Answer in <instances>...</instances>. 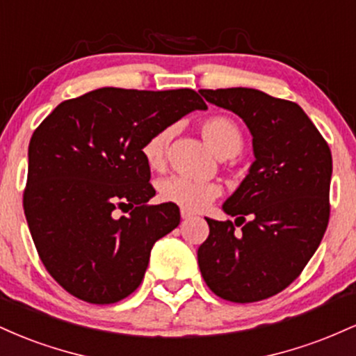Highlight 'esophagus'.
<instances>
[{"label": "esophagus", "instance_id": "34e87169", "mask_svg": "<svg viewBox=\"0 0 356 356\" xmlns=\"http://www.w3.org/2000/svg\"><path fill=\"white\" fill-rule=\"evenodd\" d=\"M181 216H182V219H191L194 214H192V212H189V211L182 209V211H181Z\"/></svg>", "mask_w": 356, "mask_h": 356}]
</instances>
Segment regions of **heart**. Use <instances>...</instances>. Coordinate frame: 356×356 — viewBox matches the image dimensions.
<instances>
[{
	"label": "heart",
	"instance_id": "1",
	"mask_svg": "<svg viewBox=\"0 0 356 356\" xmlns=\"http://www.w3.org/2000/svg\"><path fill=\"white\" fill-rule=\"evenodd\" d=\"M201 134L207 145L220 159L234 157L244 145L239 127L224 115L206 118L201 124ZM172 137V127L159 130L150 136L142 145V157L150 169L159 170L164 167L167 145ZM220 194V187L214 182H195L191 179L172 175L159 184V197L164 202L174 204L189 212L206 209Z\"/></svg>",
	"mask_w": 356,
	"mask_h": 356
}]
</instances>
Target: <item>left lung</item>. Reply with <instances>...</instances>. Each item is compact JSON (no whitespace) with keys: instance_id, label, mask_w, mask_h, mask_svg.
Wrapping results in <instances>:
<instances>
[{"instance_id":"8db88e82","label":"left lung","mask_w":356,"mask_h":356,"mask_svg":"<svg viewBox=\"0 0 356 356\" xmlns=\"http://www.w3.org/2000/svg\"><path fill=\"white\" fill-rule=\"evenodd\" d=\"M201 95L243 118L254 162L222 204L243 227L234 233L231 220L206 218L209 238L197 249L199 269L222 300H266L291 284L320 246L330 219L332 152L295 102L243 87Z\"/></svg>"}]
</instances>
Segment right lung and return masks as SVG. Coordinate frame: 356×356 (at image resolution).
<instances>
[{
  "instance_id": "1",
  "label": "right lung",
  "mask_w": 356,
  "mask_h": 356,
  "mask_svg": "<svg viewBox=\"0 0 356 356\" xmlns=\"http://www.w3.org/2000/svg\"><path fill=\"white\" fill-rule=\"evenodd\" d=\"M206 108L191 88L104 87L61 102L35 130L24 216L44 268L70 295L110 305L138 288L155 241L181 222L174 204L147 206L155 191L142 145Z\"/></svg>"
}]
</instances>
